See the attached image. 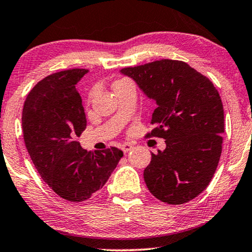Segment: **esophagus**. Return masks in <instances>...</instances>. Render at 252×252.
<instances>
[{"instance_id": "esophagus-1", "label": "esophagus", "mask_w": 252, "mask_h": 252, "mask_svg": "<svg viewBox=\"0 0 252 252\" xmlns=\"http://www.w3.org/2000/svg\"><path fill=\"white\" fill-rule=\"evenodd\" d=\"M130 149H132V146H130L129 143H125V144H123V146H122V150H123L125 154L128 153V151H129Z\"/></svg>"}]
</instances>
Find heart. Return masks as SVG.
<instances>
[{
  "mask_svg": "<svg viewBox=\"0 0 252 252\" xmlns=\"http://www.w3.org/2000/svg\"><path fill=\"white\" fill-rule=\"evenodd\" d=\"M117 81H122V80H117ZM117 81H115V82H117Z\"/></svg>",
  "mask_w": 252,
  "mask_h": 252,
  "instance_id": "heart-1",
  "label": "heart"
}]
</instances>
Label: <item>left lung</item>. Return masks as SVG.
Returning <instances> with one entry per match:
<instances>
[{"mask_svg": "<svg viewBox=\"0 0 252 252\" xmlns=\"http://www.w3.org/2000/svg\"><path fill=\"white\" fill-rule=\"evenodd\" d=\"M157 103L156 127L146 137H161L166 149L151 154L143 177L155 197L184 204L211 181L221 155L223 108L209 78L182 61L160 60L122 68Z\"/></svg>", "mask_w": 252, "mask_h": 252, "instance_id": "left-lung-1", "label": "left lung"}]
</instances>
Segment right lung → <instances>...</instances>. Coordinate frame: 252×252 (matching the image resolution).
I'll use <instances>...</instances> for the list:
<instances>
[{"mask_svg":"<svg viewBox=\"0 0 252 252\" xmlns=\"http://www.w3.org/2000/svg\"><path fill=\"white\" fill-rule=\"evenodd\" d=\"M86 68L56 72L37 82L23 108L26 149L43 181L68 202H84L98 191L123 151L82 149L77 140L87 125L81 96L75 85Z\"/></svg>","mask_w":252,"mask_h":252,"instance_id":"obj_1","label":"right lung"}]
</instances>
